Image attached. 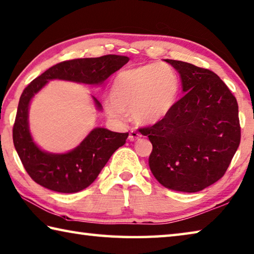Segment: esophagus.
<instances>
[{"label": "esophagus", "mask_w": 254, "mask_h": 254, "mask_svg": "<svg viewBox=\"0 0 254 254\" xmlns=\"http://www.w3.org/2000/svg\"><path fill=\"white\" fill-rule=\"evenodd\" d=\"M141 137V134L138 133L137 131H135V130H131V132H130V135H128V140L130 141H136V140H138V138Z\"/></svg>", "instance_id": "obj_1"}]
</instances>
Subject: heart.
Returning a JSON list of instances; mask_svg holds the SVG:
<instances>
[{
    "mask_svg": "<svg viewBox=\"0 0 254 254\" xmlns=\"http://www.w3.org/2000/svg\"><path fill=\"white\" fill-rule=\"evenodd\" d=\"M178 91L180 80L172 66L165 63L143 64L118 74L104 109L116 120H122L130 110L134 121L151 126L172 112Z\"/></svg>",
    "mask_w": 254,
    "mask_h": 254,
    "instance_id": "heart-1",
    "label": "heart"
}]
</instances>
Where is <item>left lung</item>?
Here are the masks:
<instances>
[{
    "label": "left lung",
    "instance_id": "1",
    "mask_svg": "<svg viewBox=\"0 0 254 254\" xmlns=\"http://www.w3.org/2000/svg\"><path fill=\"white\" fill-rule=\"evenodd\" d=\"M185 92L168 116L143 128L153 145L151 172L170 190L196 192L225 175L241 140L238 102L217 74L166 59Z\"/></svg>",
    "mask_w": 254,
    "mask_h": 254
}]
</instances>
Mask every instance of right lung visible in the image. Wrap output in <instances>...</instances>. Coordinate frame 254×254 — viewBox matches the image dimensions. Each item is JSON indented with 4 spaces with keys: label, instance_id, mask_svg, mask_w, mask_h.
Returning <instances> with one entry per match:
<instances>
[{
    "label": "right lung",
    "instance_id": "right-lung-1",
    "mask_svg": "<svg viewBox=\"0 0 254 254\" xmlns=\"http://www.w3.org/2000/svg\"><path fill=\"white\" fill-rule=\"evenodd\" d=\"M127 62V57L118 55L62 62L47 69L24 89L13 126V142L24 168L35 183L64 193L84 190L94 182L112 154L126 144L128 133L97 127L71 152H44L33 142L28 130V106L34 94L52 79L101 84ZM93 100L101 109L100 102L96 98Z\"/></svg>",
    "mask_w": 254,
    "mask_h": 254
}]
</instances>
